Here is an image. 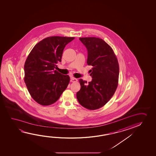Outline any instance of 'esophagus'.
Here are the masks:
<instances>
[{
    "label": "esophagus",
    "instance_id": "1",
    "mask_svg": "<svg viewBox=\"0 0 156 156\" xmlns=\"http://www.w3.org/2000/svg\"><path fill=\"white\" fill-rule=\"evenodd\" d=\"M70 81L71 82H77V81H78V79H77V78H75L74 77H71Z\"/></svg>",
    "mask_w": 156,
    "mask_h": 156
}]
</instances>
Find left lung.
<instances>
[{
	"mask_svg": "<svg viewBox=\"0 0 156 156\" xmlns=\"http://www.w3.org/2000/svg\"><path fill=\"white\" fill-rule=\"evenodd\" d=\"M87 50V64L92 66V81L79 80L80 89L77 92L80 105L89 110L102 107L110 100L117 89L119 76L118 59L112 49L101 38L80 37Z\"/></svg>",
	"mask_w": 156,
	"mask_h": 156,
	"instance_id": "obj_1",
	"label": "left lung"
}]
</instances>
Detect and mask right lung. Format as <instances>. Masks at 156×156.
Returning <instances> with one entry per match:
<instances>
[{
	"label": "right lung",
	"instance_id": "right-lung-1",
	"mask_svg": "<svg viewBox=\"0 0 156 156\" xmlns=\"http://www.w3.org/2000/svg\"><path fill=\"white\" fill-rule=\"evenodd\" d=\"M74 39L62 36L44 38L34 47L26 59L24 82L31 96L38 104H53L69 84V76L55 69L62 62L64 48Z\"/></svg>",
	"mask_w": 156,
	"mask_h": 156
}]
</instances>
